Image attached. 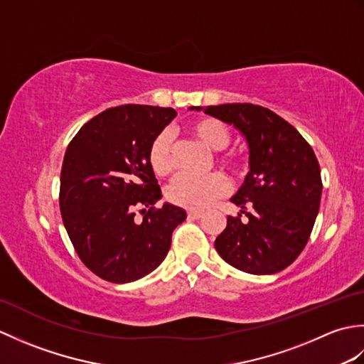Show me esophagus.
Here are the masks:
<instances>
[{"label": "esophagus", "instance_id": "1", "mask_svg": "<svg viewBox=\"0 0 364 364\" xmlns=\"http://www.w3.org/2000/svg\"><path fill=\"white\" fill-rule=\"evenodd\" d=\"M188 218L189 219H200V218H203V213L202 211H189Z\"/></svg>", "mask_w": 364, "mask_h": 364}]
</instances>
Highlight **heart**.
<instances>
[{
  "mask_svg": "<svg viewBox=\"0 0 364 364\" xmlns=\"http://www.w3.org/2000/svg\"><path fill=\"white\" fill-rule=\"evenodd\" d=\"M188 133L211 151L223 150L230 142V131L227 125L218 119L202 117L188 123ZM218 162L231 172L241 173L244 170V161L236 153L223 154ZM149 164L156 176H168L173 172L172 141L166 133H161L153 139L149 150ZM228 192V181L219 173L208 175L205 178L178 176L167 189V198L170 202L188 208V210H206L215 200Z\"/></svg>",
  "mask_w": 364,
  "mask_h": 364,
  "instance_id": "b5f03b06",
  "label": "heart"
}]
</instances>
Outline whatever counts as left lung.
I'll return each mask as SVG.
<instances>
[{"label":"left lung","instance_id":"8db88e82","mask_svg":"<svg viewBox=\"0 0 364 364\" xmlns=\"http://www.w3.org/2000/svg\"><path fill=\"white\" fill-rule=\"evenodd\" d=\"M189 109L233 125L249 146L250 172L230 198L247 219L228 215L227 228L215 237V250L242 272H280L305 249L319 213L322 181L313 149L267 107L228 103Z\"/></svg>","mask_w":364,"mask_h":364}]
</instances>
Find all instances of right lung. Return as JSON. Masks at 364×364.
Returning a JSON list of instances; mask_svg holds the SVG:
<instances>
[{
  "instance_id": "1",
  "label": "right lung",
  "mask_w": 364,
  "mask_h": 364,
  "mask_svg": "<svg viewBox=\"0 0 364 364\" xmlns=\"http://www.w3.org/2000/svg\"><path fill=\"white\" fill-rule=\"evenodd\" d=\"M172 107L123 105L95 115L67 146L59 206L81 261L111 283H131L156 269L186 211L161 200L149 164L153 139L175 119ZM144 208L141 224L134 207Z\"/></svg>"
}]
</instances>
